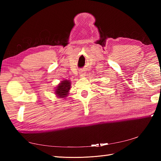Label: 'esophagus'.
I'll list each match as a JSON object with an SVG mask.
<instances>
[{
    "instance_id": "esophagus-1",
    "label": "esophagus",
    "mask_w": 161,
    "mask_h": 161,
    "mask_svg": "<svg viewBox=\"0 0 161 161\" xmlns=\"http://www.w3.org/2000/svg\"><path fill=\"white\" fill-rule=\"evenodd\" d=\"M80 75H81V76H84V75H85V73H84V71H80Z\"/></svg>"
}]
</instances>
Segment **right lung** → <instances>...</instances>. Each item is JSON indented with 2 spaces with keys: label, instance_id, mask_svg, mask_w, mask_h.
I'll return each mask as SVG.
<instances>
[{
  "label": "right lung",
  "instance_id": "obj_1",
  "mask_svg": "<svg viewBox=\"0 0 161 161\" xmlns=\"http://www.w3.org/2000/svg\"><path fill=\"white\" fill-rule=\"evenodd\" d=\"M71 86V82L70 80H64L61 81L54 89V94L58 98H66L69 94Z\"/></svg>",
  "mask_w": 161,
  "mask_h": 161
}]
</instances>
